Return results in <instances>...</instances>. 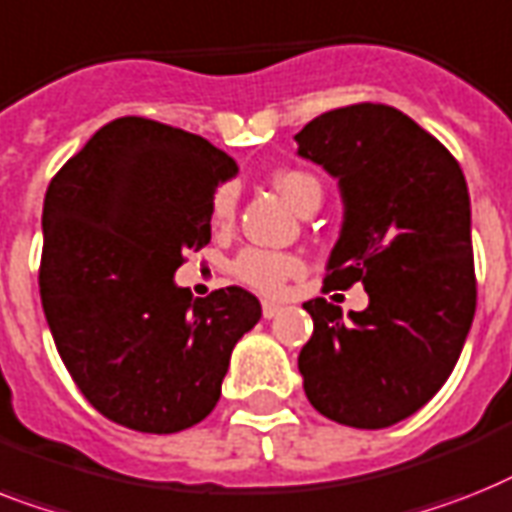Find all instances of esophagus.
Masks as SVG:
<instances>
[{
	"label": "esophagus",
	"instance_id": "obj_1",
	"mask_svg": "<svg viewBox=\"0 0 512 512\" xmlns=\"http://www.w3.org/2000/svg\"><path fill=\"white\" fill-rule=\"evenodd\" d=\"M278 313H281V305H278V302H273V299H263V315H265V318H276Z\"/></svg>",
	"mask_w": 512,
	"mask_h": 512
}]
</instances>
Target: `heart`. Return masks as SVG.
<instances>
[{"mask_svg": "<svg viewBox=\"0 0 512 512\" xmlns=\"http://www.w3.org/2000/svg\"><path fill=\"white\" fill-rule=\"evenodd\" d=\"M276 189L284 194V199L294 210L310 202L313 197H321V184L318 178H313L305 170H284L273 178ZM213 223L215 226H228L236 215V186L223 184L213 197ZM299 270V260L294 255H284V252H273V249L263 247H244L239 255L231 260V273L236 281H242L249 289H257L263 294L278 292L289 276H294Z\"/></svg>", "mask_w": 512, "mask_h": 512, "instance_id": "1", "label": "heart"}]
</instances>
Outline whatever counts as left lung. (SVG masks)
Segmentation results:
<instances>
[{"instance_id": "left-lung-1", "label": "left lung", "mask_w": 512, "mask_h": 512, "mask_svg": "<svg viewBox=\"0 0 512 512\" xmlns=\"http://www.w3.org/2000/svg\"><path fill=\"white\" fill-rule=\"evenodd\" d=\"M299 155L339 181L344 223L326 289L365 286L368 307L342 321L305 302L313 336L299 352L321 415L386 429L421 410L450 378L476 313L471 197L442 141L389 105L339 107L310 120Z\"/></svg>"}]
</instances>
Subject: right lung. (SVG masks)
<instances>
[{
  "instance_id": "right-lung-1",
  "label": "right lung",
  "mask_w": 512,
  "mask_h": 512,
  "mask_svg": "<svg viewBox=\"0 0 512 512\" xmlns=\"http://www.w3.org/2000/svg\"><path fill=\"white\" fill-rule=\"evenodd\" d=\"M236 170L202 136L128 115L49 184L41 305L68 373L112 423L176 434L207 418L234 344L263 315L242 286L194 299L173 281L210 242L215 189Z\"/></svg>"
}]
</instances>
